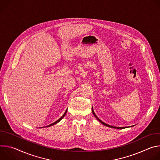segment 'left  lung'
Here are the masks:
<instances>
[{"label": "left lung", "mask_w": 160, "mask_h": 160, "mask_svg": "<svg viewBox=\"0 0 160 160\" xmlns=\"http://www.w3.org/2000/svg\"><path fill=\"white\" fill-rule=\"evenodd\" d=\"M92 113H93V115L95 116V117L102 123V124H103L104 125H105V126H106V127H111V128H117V129H122V128H125V127H112V126H111V125H108V124H106V123H104L103 122H102L101 120H99L98 118V117L96 115V114H95V112H94V110H93V108L92 109Z\"/></svg>", "instance_id": "1"}]
</instances>
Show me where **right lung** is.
I'll return each mask as SVG.
<instances>
[{"mask_svg": "<svg viewBox=\"0 0 160 160\" xmlns=\"http://www.w3.org/2000/svg\"><path fill=\"white\" fill-rule=\"evenodd\" d=\"M66 112H67V109H66V111H65V112L64 113V115H62V117H61V118H59V120H57L56 122H55L54 123H52V124H50V125H48V126H46V127H50V126H52V125H54L56 124L57 123H58V122H59V121H60V120H61V119H62V118H63V117H64L65 116V115H66Z\"/></svg>", "mask_w": 160, "mask_h": 160, "instance_id": "right-lung-1", "label": "right lung"}]
</instances>
